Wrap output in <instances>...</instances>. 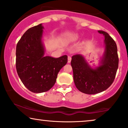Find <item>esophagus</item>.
<instances>
[{"label":"esophagus","mask_w":128,"mask_h":128,"mask_svg":"<svg viewBox=\"0 0 128 128\" xmlns=\"http://www.w3.org/2000/svg\"><path fill=\"white\" fill-rule=\"evenodd\" d=\"M71 59H72V58H71L70 56H68V63H70L71 62Z\"/></svg>","instance_id":"esophagus-1"}]
</instances>
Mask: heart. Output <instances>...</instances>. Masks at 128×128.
<instances>
[{"label": "heart", "instance_id": "obj_1", "mask_svg": "<svg viewBox=\"0 0 128 128\" xmlns=\"http://www.w3.org/2000/svg\"><path fill=\"white\" fill-rule=\"evenodd\" d=\"M79 38V36L78 34H73L71 36L69 37V39L71 40H76Z\"/></svg>", "mask_w": 128, "mask_h": 128}]
</instances>
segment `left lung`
Returning <instances> with one entry per match:
<instances>
[{
    "label": "left lung",
    "instance_id": "left-lung-1",
    "mask_svg": "<svg viewBox=\"0 0 128 128\" xmlns=\"http://www.w3.org/2000/svg\"><path fill=\"white\" fill-rule=\"evenodd\" d=\"M104 51L99 64L92 67L82 54L72 56L71 66L76 87L81 92L92 94L106 90L114 82L118 68L117 46L114 39L104 31Z\"/></svg>",
    "mask_w": 128,
    "mask_h": 128
}]
</instances>
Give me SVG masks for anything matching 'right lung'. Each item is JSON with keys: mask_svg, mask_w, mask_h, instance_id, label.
Here are the masks:
<instances>
[{"mask_svg": "<svg viewBox=\"0 0 128 128\" xmlns=\"http://www.w3.org/2000/svg\"><path fill=\"white\" fill-rule=\"evenodd\" d=\"M42 24L30 28L16 46V68L26 88L34 93L49 90L56 81L58 73L67 64L68 56H45Z\"/></svg>", "mask_w": 128, "mask_h": 128, "instance_id": "right-lung-1", "label": "right lung"}]
</instances>
